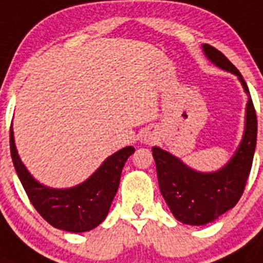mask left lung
<instances>
[{
  "label": "left lung",
  "mask_w": 263,
  "mask_h": 263,
  "mask_svg": "<svg viewBox=\"0 0 263 263\" xmlns=\"http://www.w3.org/2000/svg\"><path fill=\"white\" fill-rule=\"evenodd\" d=\"M202 48L208 60L238 77L249 98L242 141L222 169L199 173L165 150L157 146L152 149L159 190L170 212L179 222L197 226L213 222L237 205L250 174L257 143V114L243 77L221 51L208 44L202 45Z\"/></svg>",
  "instance_id": "left-lung-1"
}]
</instances>
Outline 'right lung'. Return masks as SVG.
Returning <instances> with one entry per match:
<instances>
[{
  "instance_id": "add662e5",
  "label": "right lung",
  "mask_w": 263,
  "mask_h": 263,
  "mask_svg": "<svg viewBox=\"0 0 263 263\" xmlns=\"http://www.w3.org/2000/svg\"><path fill=\"white\" fill-rule=\"evenodd\" d=\"M133 153V146L123 147L105 159L85 182L69 189H51L35 181L21 162L10 126L13 165L31 205L45 221L65 232H89L106 218L118 190L123 165Z\"/></svg>"
}]
</instances>
